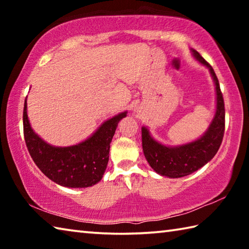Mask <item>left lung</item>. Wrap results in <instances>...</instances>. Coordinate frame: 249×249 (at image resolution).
Masks as SVG:
<instances>
[{"mask_svg":"<svg viewBox=\"0 0 249 249\" xmlns=\"http://www.w3.org/2000/svg\"><path fill=\"white\" fill-rule=\"evenodd\" d=\"M192 52L193 56L210 69L215 82L216 113L208 132L200 140L189 142L187 145L167 147L153 140L146 127L142 128V150L147 161L157 174L169 178H181L191 175L192 172L203 167L215 156L224 136L225 107L220 83L212 66L196 50Z\"/></svg>","mask_w":249,"mask_h":249,"instance_id":"8db88e82","label":"left lung"}]
</instances>
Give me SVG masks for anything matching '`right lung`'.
<instances>
[{
	"label": "right lung",
	"instance_id": "add662e5",
	"mask_svg": "<svg viewBox=\"0 0 249 249\" xmlns=\"http://www.w3.org/2000/svg\"><path fill=\"white\" fill-rule=\"evenodd\" d=\"M27 103L23 111L24 138L34 162L45 176L68 188H87L102 179L108 162L109 144L119 122L126 112L112 117L87 141L70 147L48 145L33 132L27 119Z\"/></svg>",
	"mask_w": 249,
	"mask_h": 249
}]
</instances>
